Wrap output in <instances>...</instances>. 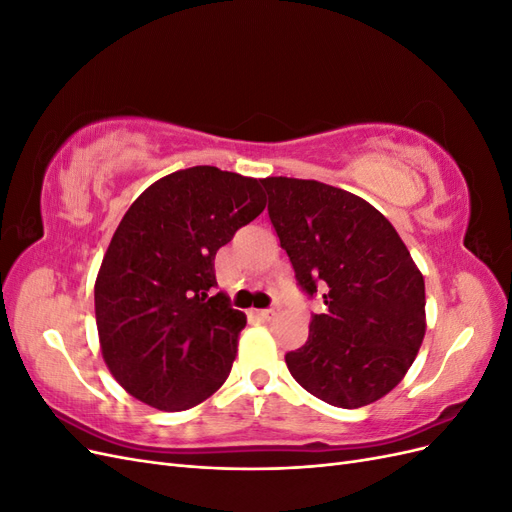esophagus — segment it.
Instances as JSON below:
<instances>
[{
    "label": "esophagus",
    "mask_w": 512,
    "mask_h": 512,
    "mask_svg": "<svg viewBox=\"0 0 512 512\" xmlns=\"http://www.w3.org/2000/svg\"><path fill=\"white\" fill-rule=\"evenodd\" d=\"M260 320H271L275 316V309H256L254 312Z\"/></svg>",
    "instance_id": "obj_1"
}]
</instances>
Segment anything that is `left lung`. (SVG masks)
<instances>
[{
    "label": "left lung",
    "mask_w": 512,
    "mask_h": 512,
    "mask_svg": "<svg viewBox=\"0 0 512 512\" xmlns=\"http://www.w3.org/2000/svg\"><path fill=\"white\" fill-rule=\"evenodd\" d=\"M299 288L322 294L292 378L337 408L374 404L401 382L425 337V282L393 224L367 200L312 179H260Z\"/></svg>",
    "instance_id": "left-lung-1"
}]
</instances>
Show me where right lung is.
I'll list each match as a JSON object with an SVG mask.
<instances>
[{"mask_svg": "<svg viewBox=\"0 0 512 512\" xmlns=\"http://www.w3.org/2000/svg\"><path fill=\"white\" fill-rule=\"evenodd\" d=\"M265 209L258 179L192 166L156 181L123 215L96 280L104 363L132 397L164 412L226 382L245 314L213 294V260Z\"/></svg>", "mask_w": 512, "mask_h": 512, "instance_id": "1", "label": "right lung"}]
</instances>
